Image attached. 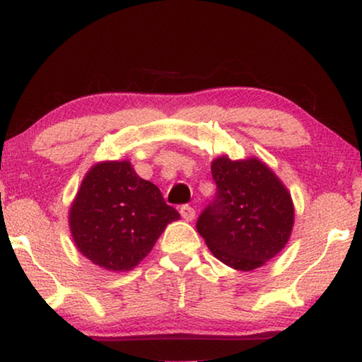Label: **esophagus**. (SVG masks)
<instances>
[{
	"label": "esophagus",
	"mask_w": 362,
	"mask_h": 362,
	"mask_svg": "<svg viewBox=\"0 0 362 362\" xmlns=\"http://www.w3.org/2000/svg\"><path fill=\"white\" fill-rule=\"evenodd\" d=\"M180 216H182V218H183V220H187V222H189V220H193V218H194L196 212H194V209H193L192 206L183 204V206L180 207Z\"/></svg>",
	"instance_id": "obj_1"
}]
</instances>
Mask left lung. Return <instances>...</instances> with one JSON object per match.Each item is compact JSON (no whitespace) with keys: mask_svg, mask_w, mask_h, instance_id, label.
Returning <instances> with one entry per match:
<instances>
[{"mask_svg":"<svg viewBox=\"0 0 362 362\" xmlns=\"http://www.w3.org/2000/svg\"><path fill=\"white\" fill-rule=\"evenodd\" d=\"M217 185L196 230L220 262L250 272L273 259L289 240L293 225L291 194L259 159L217 158L211 166Z\"/></svg>","mask_w":362,"mask_h":362,"instance_id":"8db88e82","label":"left lung"}]
</instances>
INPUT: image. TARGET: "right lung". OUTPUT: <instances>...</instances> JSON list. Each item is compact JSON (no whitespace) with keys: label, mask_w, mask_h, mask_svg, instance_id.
Wrapping results in <instances>:
<instances>
[{"label":"right lung","mask_w":362,"mask_h":362,"mask_svg":"<svg viewBox=\"0 0 362 362\" xmlns=\"http://www.w3.org/2000/svg\"><path fill=\"white\" fill-rule=\"evenodd\" d=\"M179 217L129 161H108L84 177L70 209V230L78 250L90 262L108 272H127Z\"/></svg>","instance_id":"add662e5"}]
</instances>
